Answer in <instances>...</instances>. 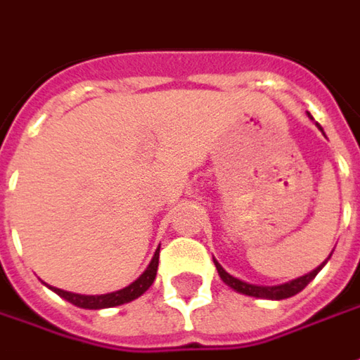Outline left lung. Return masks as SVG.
Returning a JSON list of instances; mask_svg holds the SVG:
<instances>
[{
    "label": "left lung",
    "instance_id": "obj_1",
    "mask_svg": "<svg viewBox=\"0 0 360 360\" xmlns=\"http://www.w3.org/2000/svg\"><path fill=\"white\" fill-rule=\"evenodd\" d=\"M308 117L311 119V115L308 112ZM316 127L320 128L321 127L316 122ZM323 132V130H321ZM331 257V255H329ZM214 265H216V271H218V275H220V278H222L226 285L230 286V288H233V290H238V292L241 294H248V296H255V298H267V300H283V298H290V296H294V294H298L300 290H304L306 286H308V283H310L314 276L318 275L321 271V267L326 265V263H321L320 267L314 269L311 273H308V275L304 276H298V278H294V281H288V283H285V285H276V286H257V285H250V283H245V281H240V278H236V276H232L230 273H226L222 269V265L218 263L214 259Z\"/></svg>",
    "mask_w": 360,
    "mask_h": 360
}]
</instances>
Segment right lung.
Returning <instances> with one entry per match:
<instances>
[{"instance_id": "obj_1", "label": "right lung", "mask_w": 360, "mask_h": 360, "mask_svg": "<svg viewBox=\"0 0 360 360\" xmlns=\"http://www.w3.org/2000/svg\"><path fill=\"white\" fill-rule=\"evenodd\" d=\"M158 263H160V248L154 253V257L150 261V265L146 269L142 275L138 276L134 283H130L124 288H120L117 292L109 294H97V296H85V294H75L56 288V286H50L58 296H62L64 300L72 302L77 308H87V310H101V308H112V306H120V304L132 302L134 298L142 296V294L154 285L155 275H158Z\"/></svg>"}]
</instances>
